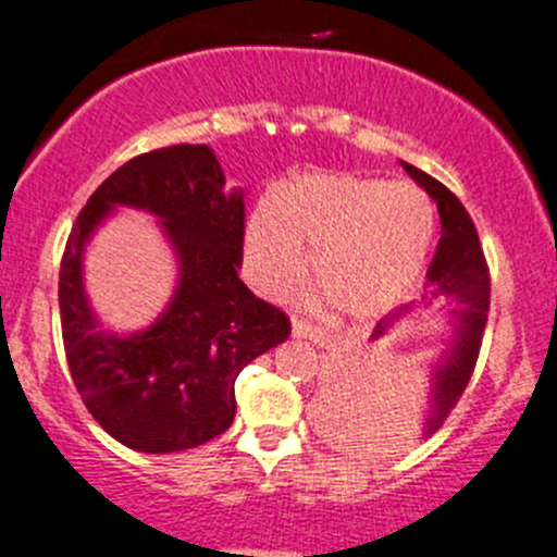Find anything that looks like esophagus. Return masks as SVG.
Instances as JSON below:
<instances>
[{
    "mask_svg": "<svg viewBox=\"0 0 557 557\" xmlns=\"http://www.w3.org/2000/svg\"><path fill=\"white\" fill-rule=\"evenodd\" d=\"M292 333H295L297 338H306V341H311V344L322 346V349L324 346H330L327 335H324L319 327H313V324L302 322V319H292Z\"/></svg>",
    "mask_w": 557,
    "mask_h": 557,
    "instance_id": "34e87169",
    "label": "esophagus"
}]
</instances>
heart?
<instances>
[{"mask_svg": "<svg viewBox=\"0 0 557 557\" xmlns=\"http://www.w3.org/2000/svg\"><path fill=\"white\" fill-rule=\"evenodd\" d=\"M433 206L411 184L346 173L302 175L257 206L246 222V257L257 284L281 292L306 268L317 284L308 300H341L351 317H371L404 295L433 244Z\"/></svg>", "mask_w": 557, "mask_h": 557, "instance_id": "1", "label": "heart"}]
</instances>
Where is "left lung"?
<instances>
[{"instance_id":"left-lung-1","label":"left lung","mask_w":557,"mask_h":557,"mask_svg":"<svg viewBox=\"0 0 557 557\" xmlns=\"http://www.w3.org/2000/svg\"><path fill=\"white\" fill-rule=\"evenodd\" d=\"M404 164L406 173L431 195V200L436 202L438 208V216H442V240H438L436 255H433L425 278L428 286H433V297L442 295L447 297V300H453L447 319V344L438 351L436 360L431 362V387H428V404L425 409H422L420 436L428 438L444 425V420H447L449 414H453L460 395H463L468 379H471L473 366H476L479 346H482L484 324H487L490 311V273L482 255V246H479L476 227H473L471 216L466 213L463 202H460L447 186L438 184L436 178H431L428 173L417 170L414 164ZM414 306L417 302H406V306L387 313V317L376 324L371 338H384L395 324L404 322V319L414 311ZM379 428H382V422H379ZM362 431H366V428H362ZM382 432L385 433L384 437L381 436ZM355 433L362 442L371 444V447H387L389 444L387 431Z\"/></svg>"}]
</instances>
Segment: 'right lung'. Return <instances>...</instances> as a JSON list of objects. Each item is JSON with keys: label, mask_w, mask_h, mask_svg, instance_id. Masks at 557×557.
I'll use <instances>...</instances> for the list:
<instances>
[{"label": "right lung", "mask_w": 557, "mask_h": 557, "mask_svg": "<svg viewBox=\"0 0 557 557\" xmlns=\"http://www.w3.org/2000/svg\"><path fill=\"white\" fill-rule=\"evenodd\" d=\"M244 189H230L208 146H170L129 159L81 211L59 271L64 351L94 420L148 455L195 449L235 420V379L289 338V319L238 276ZM160 222L180 268L165 311L135 334L101 327L83 281L85 246L117 210Z\"/></svg>", "instance_id": "add662e5"}]
</instances>
